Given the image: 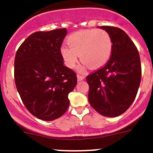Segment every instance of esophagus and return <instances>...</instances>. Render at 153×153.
Returning a JSON list of instances; mask_svg holds the SVG:
<instances>
[{
  "instance_id": "34e87169",
  "label": "esophagus",
  "mask_w": 153,
  "mask_h": 153,
  "mask_svg": "<svg viewBox=\"0 0 153 153\" xmlns=\"http://www.w3.org/2000/svg\"><path fill=\"white\" fill-rule=\"evenodd\" d=\"M77 79H78V81H82L85 79V76L80 75V74H77Z\"/></svg>"
}]
</instances>
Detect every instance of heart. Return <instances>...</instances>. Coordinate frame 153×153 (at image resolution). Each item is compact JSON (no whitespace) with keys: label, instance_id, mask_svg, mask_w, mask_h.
I'll use <instances>...</instances> for the list:
<instances>
[{"label":"heart","instance_id":"1","mask_svg":"<svg viewBox=\"0 0 153 153\" xmlns=\"http://www.w3.org/2000/svg\"><path fill=\"white\" fill-rule=\"evenodd\" d=\"M67 44L61 48V55L67 67L72 69L76 66L79 55L82 65L79 71L89 67L98 69L106 64L112 55L113 41L111 36L105 30H84L71 35Z\"/></svg>","mask_w":153,"mask_h":153}]
</instances>
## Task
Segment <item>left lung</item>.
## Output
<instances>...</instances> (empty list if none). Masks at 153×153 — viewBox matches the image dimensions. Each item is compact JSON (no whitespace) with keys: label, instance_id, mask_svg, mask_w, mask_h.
I'll list each match as a JSON object with an SVG mask.
<instances>
[{"label":"left lung","instance_id":"left-lung-1","mask_svg":"<svg viewBox=\"0 0 153 153\" xmlns=\"http://www.w3.org/2000/svg\"><path fill=\"white\" fill-rule=\"evenodd\" d=\"M111 36L113 51L105 67L86 77L88 100L105 117H117L129 108L141 79L140 55L135 44L123 30L101 26Z\"/></svg>","mask_w":153,"mask_h":153}]
</instances>
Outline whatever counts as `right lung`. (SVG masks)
<instances>
[{"mask_svg":"<svg viewBox=\"0 0 153 153\" xmlns=\"http://www.w3.org/2000/svg\"><path fill=\"white\" fill-rule=\"evenodd\" d=\"M67 29L36 32L18 48L15 83L23 103L37 118L53 121L67 111L76 74L63 65L60 48Z\"/></svg>","mask_w":153,"mask_h":153,"instance_id":"1","label":"right lung"}]
</instances>
